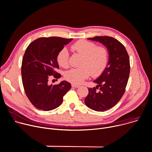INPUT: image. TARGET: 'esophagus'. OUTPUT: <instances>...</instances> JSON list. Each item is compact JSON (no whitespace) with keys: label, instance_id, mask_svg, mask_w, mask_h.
Here are the masks:
<instances>
[{"label":"esophagus","instance_id":"1","mask_svg":"<svg viewBox=\"0 0 152 152\" xmlns=\"http://www.w3.org/2000/svg\"><path fill=\"white\" fill-rule=\"evenodd\" d=\"M72 85L73 87H75V88H78L79 86V85H76V84H74V83H73Z\"/></svg>","mask_w":152,"mask_h":152}]
</instances>
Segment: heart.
I'll return each mask as SVG.
<instances>
[{"mask_svg":"<svg viewBox=\"0 0 152 152\" xmlns=\"http://www.w3.org/2000/svg\"><path fill=\"white\" fill-rule=\"evenodd\" d=\"M72 49L83 56L81 67L72 69L65 74L66 79L74 83L80 84L90 74L98 75L106 67L108 61V52L106 48L96 47L93 42L82 39L76 42ZM57 61L60 66L67 68L69 66V54L66 48H62L58 54Z\"/></svg>","mask_w":152,"mask_h":152,"instance_id":"b5f03b06","label":"heart"}]
</instances>
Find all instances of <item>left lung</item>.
<instances>
[{
  "instance_id": "left-lung-1",
  "label": "left lung",
  "mask_w": 152,
  "mask_h": 152,
  "mask_svg": "<svg viewBox=\"0 0 152 152\" xmlns=\"http://www.w3.org/2000/svg\"><path fill=\"white\" fill-rule=\"evenodd\" d=\"M88 39L99 42L109 55L106 67L93 82L97 85L88 88L85 103L90 109L103 112L114 107L124 93L130 73V61L124 46L117 39L107 36H98Z\"/></svg>"
}]
</instances>
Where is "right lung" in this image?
<instances>
[{"mask_svg":"<svg viewBox=\"0 0 152 152\" xmlns=\"http://www.w3.org/2000/svg\"><path fill=\"white\" fill-rule=\"evenodd\" d=\"M52 37L39 38L27 48L21 64V76L25 93L31 103L39 110L50 111L59 106L64 96L71 88L67 81L49 85L50 76L59 78L57 56L59 51L72 41Z\"/></svg>","mask_w":152,"mask_h":152,"instance_id":"obj_1","label":"right lung"}]
</instances>
